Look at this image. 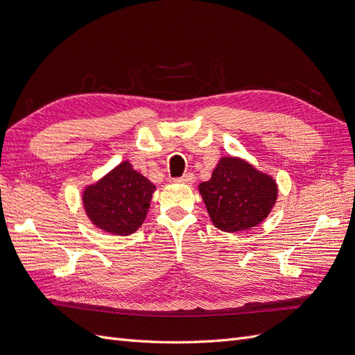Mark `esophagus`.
I'll return each instance as SVG.
<instances>
[{
	"label": "esophagus",
	"instance_id": "obj_1",
	"mask_svg": "<svg viewBox=\"0 0 355 355\" xmlns=\"http://www.w3.org/2000/svg\"><path fill=\"white\" fill-rule=\"evenodd\" d=\"M194 179H196V176L192 175V173H185L182 178L175 179V182H178V184H192V182H194Z\"/></svg>",
	"mask_w": 355,
	"mask_h": 355
}]
</instances>
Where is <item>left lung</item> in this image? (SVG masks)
I'll list each match as a JSON object with an SVG mask.
<instances>
[{
  "label": "left lung",
  "instance_id": "1",
  "mask_svg": "<svg viewBox=\"0 0 355 355\" xmlns=\"http://www.w3.org/2000/svg\"><path fill=\"white\" fill-rule=\"evenodd\" d=\"M198 191L210 220L225 232L247 231L262 223L278 196L274 178L240 157H222Z\"/></svg>",
  "mask_w": 355,
  "mask_h": 355
}]
</instances>
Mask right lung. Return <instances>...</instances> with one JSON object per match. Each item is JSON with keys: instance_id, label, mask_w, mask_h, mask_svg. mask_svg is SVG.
<instances>
[{"instance_id": "1", "label": "right lung", "mask_w": 355, "mask_h": 355, "mask_svg": "<svg viewBox=\"0 0 355 355\" xmlns=\"http://www.w3.org/2000/svg\"><path fill=\"white\" fill-rule=\"evenodd\" d=\"M155 185L124 159L83 191V206L96 228L130 235L142 227Z\"/></svg>"}]
</instances>
